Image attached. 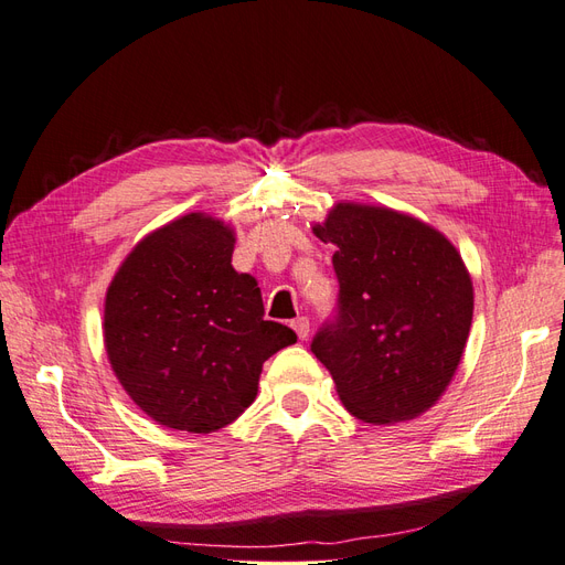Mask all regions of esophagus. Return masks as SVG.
<instances>
[{"label": "esophagus", "instance_id": "obj_1", "mask_svg": "<svg viewBox=\"0 0 565 565\" xmlns=\"http://www.w3.org/2000/svg\"><path fill=\"white\" fill-rule=\"evenodd\" d=\"M292 328H295V332H297V337L303 341L306 337H309V332H311V328H309V318H303V316H299L297 320H292Z\"/></svg>", "mask_w": 565, "mask_h": 565}]
</instances>
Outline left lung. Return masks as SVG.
Segmentation results:
<instances>
[{"mask_svg":"<svg viewBox=\"0 0 565 565\" xmlns=\"http://www.w3.org/2000/svg\"><path fill=\"white\" fill-rule=\"evenodd\" d=\"M316 237L332 243L339 306L311 351L349 413L415 419L446 393L473 318V282L446 235L377 204L337 202Z\"/></svg>","mask_w":565,"mask_h":565,"instance_id":"obj_1","label":"left lung"}]
</instances>
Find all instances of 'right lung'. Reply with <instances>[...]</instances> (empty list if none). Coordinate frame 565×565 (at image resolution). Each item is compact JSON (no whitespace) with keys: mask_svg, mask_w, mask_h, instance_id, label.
I'll list each match as a JSON object with an SVG mask.
<instances>
[{"mask_svg":"<svg viewBox=\"0 0 565 565\" xmlns=\"http://www.w3.org/2000/svg\"><path fill=\"white\" fill-rule=\"evenodd\" d=\"M235 231L191 212L148 233L113 276L104 341L115 377L167 429L212 434L252 405L297 334L264 320L262 289L231 264Z\"/></svg>","mask_w":565,"mask_h":565,"instance_id":"right-lung-1","label":"right lung"}]
</instances>
